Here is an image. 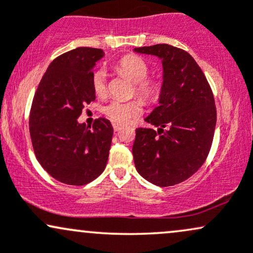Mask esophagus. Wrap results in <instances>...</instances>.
Wrapping results in <instances>:
<instances>
[{
    "label": "esophagus",
    "instance_id": "esophagus-1",
    "mask_svg": "<svg viewBox=\"0 0 253 253\" xmlns=\"http://www.w3.org/2000/svg\"><path fill=\"white\" fill-rule=\"evenodd\" d=\"M112 125H113V128H114L115 132H118V130L121 128V125H119V124H115V123H113Z\"/></svg>",
    "mask_w": 253,
    "mask_h": 253
}]
</instances>
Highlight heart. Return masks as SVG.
<instances>
[{
	"label": "heart",
	"instance_id": "heart-1",
	"mask_svg": "<svg viewBox=\"0 0 253 253\" xmlns=\"http://www.w3.org/2000/svg\"><path fill=\"white\" fill-rule=\"evenodd\" d=\"M115 69L134 82L133 92L144 102L152 103L159 97L162 85L156 78L149 77L150 65L144 58L135 54H127L119 60ZM91 88L98 97H102L107 94V72L103 68H98L92 72ZM143 109V103L136 98L130 101L112 100L102 107V113L112 123L121 125L141 115Z\"/></svg>",
	"mask_w": 253,
	"mask_h": 253
}]
</instances>
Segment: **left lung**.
I'll list each match as a JSON object with an SVG mask.
<instances>
[{"mask_svg": "<svg viewBox=\"0 0 253 253\" xmlns=\"http://www.w3.org/2000/svg\"><path fill=\"white\" fill-rule=\"evenodd\" d=\"M134 51L162 58L164 68L159 106L145 119L158 129H135L134 164L149 182L171 187L193 176L207 159L216 124L214 95L187 51L168 43Z\"/></svg>", "mask_w": 253, "mask_h": 253, "instance_id": "left-lung-1", "label": "left lung"}]
</instances>
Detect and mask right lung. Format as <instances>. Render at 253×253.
I'll return each instance as SVG.
<instances>
[{"label":"right lung","instance_id":"1","mask_svg":"<svg viewBox=\"0 0 253 253\" xmlns=\"http://www.w3.org/2000/svg\"><path fill=\"white\" fill-rule=\"evenodd\" d=\"M101 48L77 47L58 56L36 90L30 112L34 155L48 175L70 185H84L103 172L113 127L108 119L91 126L78 124L86 104L95 101L91 75Z\"/></svg>","mask_w":253,"mask_h":253}]
</instances>
